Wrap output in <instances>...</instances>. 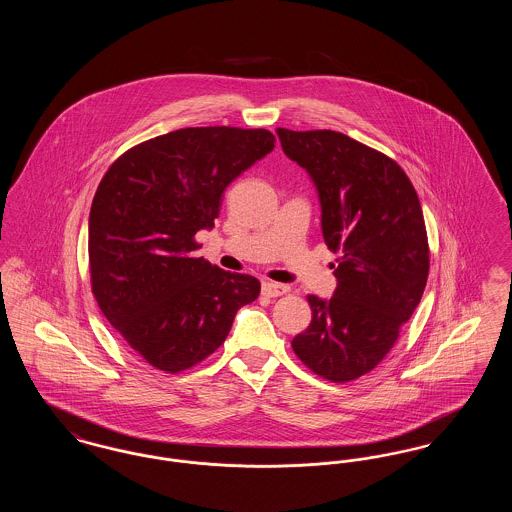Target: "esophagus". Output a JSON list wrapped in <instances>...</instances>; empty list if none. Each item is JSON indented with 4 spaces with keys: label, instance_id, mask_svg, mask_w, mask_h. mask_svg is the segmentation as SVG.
<instances>
[{
    "label": "esophagus",
    "instance_id": "obj_1",
    "mask_svg": "<svg viewBox=\"0 0 512 512\" xmlns=\"http://www.w3.org/2000/svg\"><path fill=\"white\" fill-rule=\"evenodd\" d=\"M263 292L267 293L268 297H278L284 293L290 292V288L286 284H274V282H263Z\"/></svg>",
    "mask_w": 512,
    "mask_h": 512
}]
</instances>
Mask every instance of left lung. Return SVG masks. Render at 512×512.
I'll list each match as a JSON object with an SVG mask.
<instances>
[{
	"label": "left lung",
	"mask_w": 512,
	"mask_h": 512,
	"mask_svg": "<svg viewBox=\"0 0 512 512\" xmlns=\"http://www.w3.org/2000/svg\"><path fill=\"white\" fill-rule=\"evenodd\" d=\"M276 134L313 180L324 242L341 255L332 297L307 295L313 320L293 338V351L318 376L349 382L388 355L426 288L420 201L395 161L341 132Z\"/></svg>",
	"instance_id": "left-lung-1"
}]
</instances>
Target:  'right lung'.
I'll return each mask as SVG.
<instances>
[{"instance_id":"obj_1","label":"right lung","mask_w":512,"mask_h":512,"mask_svg":"<svg viewBox=\"0 0 512 512\" xmlns=\"http://www.w3.org/2000/svg\"><path fill=\"white\" fill-rule=\"evenodd\" d=\"M274 134L180 128L128 149L99 182L88 224L99 309L149 365L180 372L226 340L261 292L255 276L195 259L224 190L274 149Z\"/></svg>"}]
</instances>
